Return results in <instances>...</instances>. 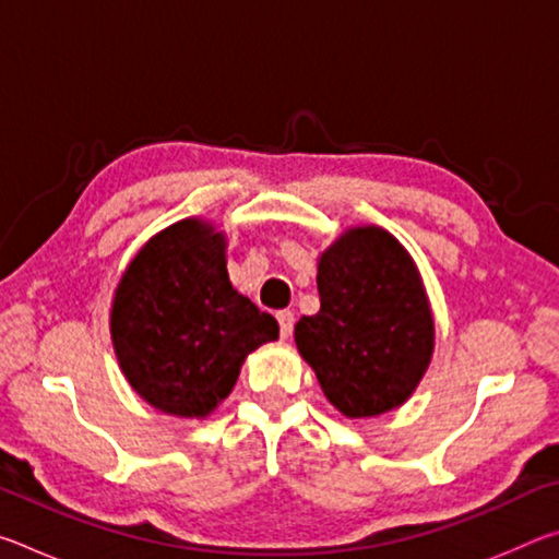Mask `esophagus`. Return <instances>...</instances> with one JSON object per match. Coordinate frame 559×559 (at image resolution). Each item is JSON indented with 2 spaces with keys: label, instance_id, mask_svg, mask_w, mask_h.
I'll use <instances>...</instances> for the list:
<instances>
[{
  "label": "esophagus",
  "instance_id": "esophagus-1",
  "mask_svg": "<svg viewBox=\"0 0 559 559\" xmlns=\"http://www.w3.org/2000/svg\"><path fill=\"white\" fill-rule=\"evenodd\" d=\"M276 320H278V328H281V337L286 340V337H290V333H293V313L290 310H278L276 313Z\"/></svg>",
  "mask_w": 559,
  "mask_h": 559
}]
</instances>
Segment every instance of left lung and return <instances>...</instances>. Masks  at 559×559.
I'll use <instances>...</instances> for the list:
<instances>
[{
	"mask_svg": "<svg viewBox=\"0 0 559 559\" xmlns=\"http://www.w3.org/2000/svg\"><path fill=\"white\" fill-rule=\"evenodd\" d=\"M320 310L302 316L296 345L345 416L406 402L433 349V320L414 261L392 234L357 226L318 263Z\"/></svg>",
	"mask_w": 559,
	"mask_h": 559,
	"instance_id": "obj_1",
	"label": "left lung"
}]
</instances>
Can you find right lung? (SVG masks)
Masks as SVG:
<instances>
[{"label":"right lung","instance_id":"right-lung-1","mask_svg":"<svg viewBox=\"0 0 559 559\" xmlns=\"http://www.w3.org/2000/svg\"><path fill=\"white\" fill-rule=\"evenodd\" d=\"M110 333L132 390L159 412L200 419L229 396L243 357L278 337V323L234 290L224 236L185 219L128 266Z\"/></svg>","mask_w":559,"mask_h":559}]
</instances>
